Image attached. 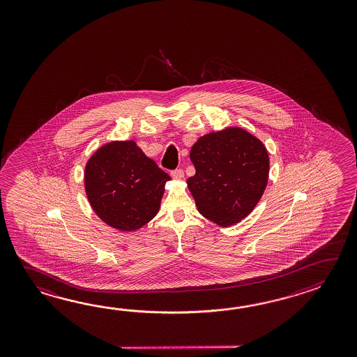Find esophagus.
<instances>
[{
    "mask_svg": "<svg viewBox=\"0 0 357 357\" xmlns=\"http://www.w3.org/2000/svg\"><path fill=\"white\" fill-rule=\"evenodd\" d=\"M171 176L174 178H183V171H182L181 168H177V169L171 171Z\"/></svg>",
    "mask_w": 357,
    "mask_h": 357,
    "instance_id": "34e87169",
    "label": "esophagus"
}]
</instances>
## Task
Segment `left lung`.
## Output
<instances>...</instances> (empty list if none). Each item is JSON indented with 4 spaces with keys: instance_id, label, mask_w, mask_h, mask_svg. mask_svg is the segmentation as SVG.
I'll return each instance as SVG.
<instances>
[{
    "instance_id": "left-lung-1",
    "label": "left lung",
    "mask_w": 357,
    "mask_h": 357,
    "mask_svg": "<svg viewBox=\"0 0 357 357\" xmlns=\"http://www.w3.org/2000/svg\"><path fill=\"white\" fill-rule=\"evenodd\" d=\"M190 160L197 172L188 188L197 211L222 227L249 215L266 190L268 152L246 130L227 128L199 137Z\"/></svg>"
}]
</instances>
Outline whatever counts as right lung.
Returning <instances> with one entry per match:
<instances>
[{"label":"right lung","mask_w":357,"mask_h":357,"mask_svg":"<svg viewBox=\"0 0 357 357\" xmlns=\"http://www.w3.org/2000/svg\"><path fill=\"white\" fill-rule=\"evenodd\" d=\"M169 180L132 140L111 142L99 148L84 174L93 211L120 231H135L155 217Z\"/></svg>","instance_id":"right-lung-1"}]
</instances>
